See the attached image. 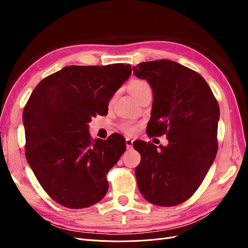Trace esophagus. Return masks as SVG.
<instances>
[{"mask_svg": "<svg viewBox=\"0 0 248 248\" xmlns=\"http://www.w3.org/2000/svg\"><path fill=\"white\" fill-rule=\"evenodd\" d=\"M125 142H126V148L128 149V150H131L132 149V145H133V140L131 139H126Z\"/></svg>", "mask_w": 248, "mask_h": 248, "instance_id": "esophagus-1", "label": "esophagus"}]
</instances>
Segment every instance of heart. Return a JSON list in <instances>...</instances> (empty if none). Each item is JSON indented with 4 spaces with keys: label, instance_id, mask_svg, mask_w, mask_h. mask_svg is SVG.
Masks as SVG:
<instances>
[{
    "label": "heart",
    "instance_id": "1",
    "mask_svg": "<svg viewBox=\"0 0 248 248\" xmlns=\"http://www.w3.org/2000/svg\"><path fill=\"white\" fill-rule=\"evenodd\" d=\"M128 88H129V91L130 93L132 94V96L134 97V98L138 99L139 97L144 93L146 91H148V90H151V86L149 85V82L144 80V79H133L129 82L128 85ZM121 129L128 133V134H133L134 132H136L137 128L136 126H133L132 124L130 123H125L121 126Z\"/></svg>",
    "mask_w": 248,
    "mask_h": 248
}]
</instances>
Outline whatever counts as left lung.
I'll list each match as a JSON object with an SVG mask.
<instances>
[{"mask_svg":"<svg viewBox=\"0 0 248 248\" xmlns=\"http://www.w3.org/2000/svg\"><path fill=\"white\" fill-rule=\"evenodd\" d=\"M132 69L153 91L149 137L167 134L169 140L158 148L150 141L133 144L140 154L139 190L151 204L176 206L197 191L215 159L218 103L207 81L179 63L158 60Z\"/></svg>","mask_w":248,"mask_h":248,"instance_id":"obj_1","label":"left lung"}]
</instances>
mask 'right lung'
<instances>
[{
  "mask_svg": "<svg viewBox=\"0 0 248 248\" xmlns=\"http://www.w3.org/2000/svg\"><path fill=\"white\" fill-rule=\"evenodd\" d=\"M131 76L129 64L67 66L43 78L22 115L28 163L48 196L71 209L92 206L108 189L107 174L125 152L119 133L93 140L89 125L108 114Z\"/></svg>",
  "mask_w": 248,
  "mask_h": 248,
  "instance_id": "add662e5",
  "label": "right lung"
}]
</instances>
